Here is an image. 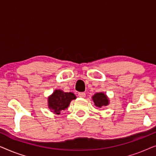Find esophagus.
Masks as SVG:
<instances>
[{
  "instance_id": "34e87169",
  "label": "esophagus",
  "mask_w": 156,
  "mask_h": 156,
  "mask_svg": "<svg viewBox=\"0 0 156 156\" xmlns=\"http://www.w3.org/2000/svg\"><path fill=\"white\" fill-rule=\"evenodd\" d=\"M78 96L81 98H84L85 97H86V94H85L84 92H80L78 94Z\"/></svg>"
}]
</instances>
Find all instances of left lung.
Instances as JSON below:
<instances>
[{
	"mask_svg": "<svg viewBox=\"0 0 156 156\" xmlns=\"http://www.w3.org/2000/svg\"><path fill=\"white\" fill-rule=\"evenodd\" d=\"M92 100L94 103V105L99 108H101V106H107L109 104L108 98L103 92L95 94L92 97Z\"/></svg>",
	"mask_w": 156,
	"mask_h": 156,
	"instance_id": "left-lung-1",
	"label": "left lung"
}]
</instances>
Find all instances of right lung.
Masks as SVG:
<instances>
[{
  "instance_id": "add662e5",
  "label": "right lung",
  "mask_w": 156,
  "mask_h": 156,
  "mask_svg": "<svg viewBox=\"0 0 156 156\" xmlns=\"http://www.w3.org/2000/svg\"><path fill=\"white\" fill-rule=\"evenodd\" d=\"M76 98L73 93L64 92L60 89H56L48 97L49 108L55 114H59L61 111L65 110L69 106L72 100Z\"/></svg>"
}]
</instances>
